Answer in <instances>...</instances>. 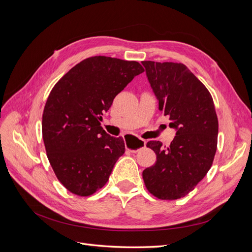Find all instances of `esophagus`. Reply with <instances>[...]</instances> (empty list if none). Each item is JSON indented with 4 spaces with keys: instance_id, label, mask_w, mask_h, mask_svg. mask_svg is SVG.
I'll return each mask as SVG.
<instances>
[{
    "instance_id": "34e87169",
    "label": "esophagus",
    "mask_w": 252,
    "mask_h": 252,
    "mask_svg": "<svg viewBox=\"0 0 252 252\" xmlns=\"http://www.w3.org/2000/svg\"><path fill=\"white\" fill-rule=\"evenodd\" d=\"M125 146L127 150L136 152L146 146V141L135 138L133 135H125Z\"/></svg>"
}]
</instances>
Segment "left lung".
<instances>
[{
    "mask_svg": "<svg viewBox=\"0 0 252 252\" xmlns=\"http://www.w3.org/2000/svg\"><path fill=\"white\" fill-rule=\"evenodd\" d=\"M142 65L158 109L175 129L168 148L159 141L147 143L157 162L143 171V180L158 199H181L203 180L215 158L219 132L215 104L207 88L184 64L144 61Z\"/></svg>",
    "mask_w": 252,
    "mask_h": 252,
    "instance_id": "left-lung-1",
    "label": "left lung"
}]
</instances>
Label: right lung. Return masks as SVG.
Segmentation results:
<instances>
[{
	"instance_id": "1",
	"label": "right lung",
	"mask_w": 252,
	"mask_h": 252,
	"mask_svg": "<svg viewBox=\"0 0 252 252\" xmlns=\"http://www.w3.org/2000/svg\"><path fill=\"white\" fill-rule=\"evenodd\" d=\"M143 71L135 61L91 57L52 88L43 112V140L53 171L70 192L87 196L107 183L125 143L103 130V112Z\"/></svg>"
}]
</instances>
